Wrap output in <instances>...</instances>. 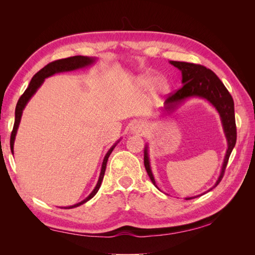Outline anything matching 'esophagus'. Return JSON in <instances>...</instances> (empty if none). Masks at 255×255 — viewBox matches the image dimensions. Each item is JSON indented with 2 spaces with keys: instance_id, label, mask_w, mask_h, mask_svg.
Instances as JSON below:
<instances>
[{
  "instance_id": "esophagus-1",
  "label": "esophagus",
  "mask_w": 255,
  "mask_h": 255,
  "mask_svg": "<svg viewBox=\"0 0 255 255\" xmlns=\"http://www.w3.org/2000/svg\"><path fill=\"white\" fill-rule=\"evenodd\" d=\"M144 128V125L141 121H137L134 122L132 125V128H130V130H132V133L138 134V133H141Z\"/></svg>"
}]
</instances>
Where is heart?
Wrapping results in <instances>:
<instances>
[{
  "instance_id": "1",
  "label": "heart",
  "mask_w": 255,
  "mask_h": 255,
  "mask_svg": "<svg viewBox=\"0 0 255 255\" xmlns=\"http://www.w3.org/2000/svg\"><path fill=\"white\" fill-rule=\"evenodd\" d=\"M137 82L140 86L148 87V86H151V85L154 83V78L152 75H140L139 78L137 79ZM155 87L159 91H165L168 88V83L165 79L159 78L155 82Z\"/></svg>"
}]
</instances>
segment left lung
<instances>
[{
  "instance_id": "8db88e82",
  "label": "left lung",
  "mask_w": 255,
  "mask_h": 255,
  "mask_svg": "<svg viewBox=\"0 0 255 255\" xmlns=\"http://www.w3.org/2000/svg\"><path fill=\"white\" fill-rule=\"evenodd\" d=\"M169 63L181 71L183 86L177 90L175 94H173L166 100L164 107H161L159 110L160 114L161 115L170 114L174 112L177 107L182 105L185 101L194 98L204 99L205 101L210 103L219 114L223 133H225L227 143H228V149L226 152L225 158H223L220 174L214 186L207 190L210 191L217 186L219 182L221 181L223 173H225V170H226L229 157L231 155V153H232V150L234 149L235 143H236V125H235L233 98L230 95V92L228 91L225 85H223V83L219 80L218 76L216 75L212 70H210V69L205 68L204 66L185 63V61H174V60H170ZM143 163H144L145 170L148 172V175L150 176V180L154 184V186L157 187L156 182L154 180V175L151 170L148 143L144 145ZM202 195L203 194L195 196V197H187L185 198V200L194 199Z\"/></svg>"
}]
</instances>
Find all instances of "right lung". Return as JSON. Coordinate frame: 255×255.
<instances>
[{
  "mask_svg": "<svg viewBox=\"0 0 255 255\" xmlns=\"http://www.w3.org/2000/svg\"><path fill=\"white\" fill-rule=\"evenodd\" d=\"M98 61L97 57H89V56H73V57H69V58H64V59H59V60H55L53 61V63H50L49 65H47L45 67H43L40 71H38L34 76L33 79L30 80L29 84H28V87L26 88V90L24 91V94H23L19 101L17 103L16 106V112H14V125H13V128H12V132H11V136H10V150L11 153L13 154V144H14V139H16V135L18 132V128L20 126V122H21V117H22V114L23 111H24L25 106L27 105L28 101L32 97L36 94V91L40 88L41 85L43 84L44 80L50 78V76L56 74V73H61V72H70V71H75V70H79V69H84V68H87L89 66H92L94 64H96ZM121 140V138L119 140L116 141L111 148L110 150L107 151V153L105 154V156L103 158L102 161V166H101V171H100V175H99V180L98 183L96 185V187L94 188L90 192V195L85 198L83 201L76 203L74 205H70V206H65V207H61V208H73V207H78L84 203H86L87 201L91 198H94L96 196V194L98 192L100 186H101L102 181H103V177H104V173H105V169H106V164H107V159H109L111 153L113 152V150L115 149V146L118 144V142Z\"/></svg>",
  "mask_w": 255,
  "mask_h": 255,
  "instance_id": "obj_1",
  "label": "right lung"
}]
</instances>
